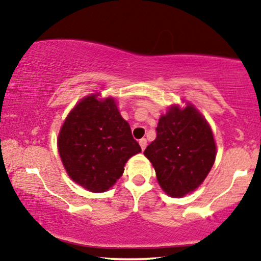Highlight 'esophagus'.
I'll return each instance as SVG.
<instances>
[{
  "label": "esophagus",
  "mask_w": 261,
  "mask_h": 261,
  "mask_svg": "<svg viewBox=\"0 0 261 261\" xmlns=\"http://www.w3.org/2000/svg\"><path fill=\"white\" fill-rule=\"evenodd\" d=\"M139 144H140V147L142 151H144L146 146H147V140H146V139H140V140H139Z\"/></svg>",
  "instance_id": "1"
}]
</instances>
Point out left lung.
I'll return each mask as SVG.
<instances>
[{
    "mask_svg": "<svg viewBox=\"0 0 261 261\" xmlns=\"http://www.w3.org/2000/svg\"><path fill=\"white\" fill-rule=\"evenodd\" d=\"M156 138L144 154L152 163L156 179L171 197H183L196 190L212 170L216 145L212 128L201 113L188 103L171 106L162 115Z\"/></svg>",
    "mask_w": 261,
    "mask_h": 261,
    "instance_id": "1",
    "label": "left lung"
}]
</instances>
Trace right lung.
I'll use <instances>...</instances> for the list:
<instances>
[{
  "mask_svg": "<svg viewBox=\"0 0 261 261\" xmlns=\"http://www.w3.org/2000/svg\"><path fill=\"white\" fill-rule=\"evenodd\" d=\"M92 94L81 99L64 121L58 151L71 179L89 191L105 192L122 176L127 160L141 147L132 137L115 99Z\"/></svg>",
  "mask_w": 261,
  "mask_h": 261,
  "instance_id": "add662e5",
  "label": "right lung"
}]
</instances>
